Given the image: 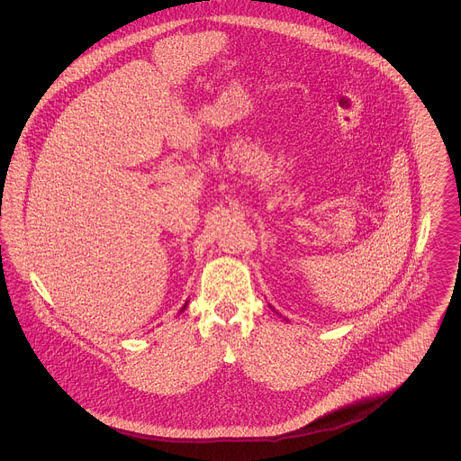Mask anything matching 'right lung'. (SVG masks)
Returning <instances> with one entry per match:
<instances>
[{"mask_svg": "<svg viewBox=\"0 0 461 461\" xmlns=\"http://www.w3.org/2000/svg\"><path fill=\"white\" fill-rule=\"evenodd\" d=\"M185 307H187V303H185V304H184V306H182V309H180V312H182V311H184V309H185Z\"/></svg>", "mask_w": 461, "mask_h": 461, "instance_id": "1", "label": "right lung"}]
</instances>
